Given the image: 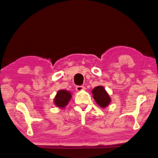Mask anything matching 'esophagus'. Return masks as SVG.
I'll list each match as a JSON object with an SVG mask.
<instances>
[{"instance_id":"esophagus-1","label":"esophagus","mask_w":158,"mask_h":158,"mask_svg":"<svg viewBox=\"0 0 158 158\" xmlns=\"http://www.w3.org/2000/svg\"><path fill=\"white\" fill-rule=\"evenodd\" d=\"M84 87L83 86H76V90L77 92H81V91L84 90Z\"/></svg>"}]
</instances>
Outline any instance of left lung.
Instances as JSON below:
<instances>
[{
    "label": "left lung",
    "instance_id": "1",
    "mask_svg": "<svg viewBox=\"0 0 158 158\" xmlns=\"http://www.w3.org/2000/svg\"><path fill=\"white\" fill-rule=\"evenodd\" d=\"M93 98L96 101L97 104L102 108H105L110 104L111 99L105 89L102 86H98L93 89L92 91Z\"/></svg>",
    "mask_w": 158,
    "mask_h": 158
}]
</instances>
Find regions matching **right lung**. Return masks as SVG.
<instances>
[{
    "instance_id": "right-lung-1",
    "label": "right lung",
    "mask_w": 158,
    "mask_h": 158,
    "mask_svg": "<svg viewBox=\"0 0 158 158\" xmlns=\"http://www.w3.org/2000/svg\"><path fill=\"white\" fill-rule=\"evenodd\" d=\"M71 98H72V94L69 91L59 90L56 93L54 103L58 107L63 109L67 105Z\"/></svg>"
}]
</instances>
